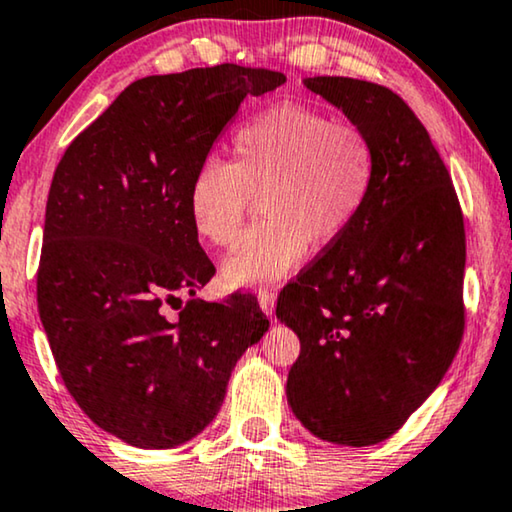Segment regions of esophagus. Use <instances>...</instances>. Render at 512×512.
Returning <instances> with one entry per match:
<instances>
[{
    "label": "esophagus",
    "instance_id": "esophagus-1",
    "mask_svg": "<svg viewBox=\"0 0 512 512\" xmlns=\"http://www.w3.org/2000/svg\"><path fill=\"white\" fill-rule=\"evenodd\" d=\"M275 300H277V293L272 289H261L258 291V305H261V310L272 317L275 314Z\"/></svg>",
    "mask_w": 512,
    "mask_h": 512
}]
</instances>
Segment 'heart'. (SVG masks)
Masks as SVG:
<instances>
[{
    "instance_id": "b5f03b06",
    "label": "heart",
    "mask_w": 512,
    "mask_h": 512,
    "mask_svg": "<svg viewBox=\"0 0 512 512\" xmlns=\"http://www.w3.org/2000/svg\"><path fill=\"white\" fill-rule=\"evenodd\" d=\"M230 163L207 158L188 188V214L202 240L228 247L254 198L263 219L223 261L233 289L268 286L303 261L307 244H328L363 212L377 177L373 139L356 125L300 104L247 118L230 139Z\"/></svg>"
}]
</instances>
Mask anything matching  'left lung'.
Wrapping results in <instances>:
<instances>
[{"mask_svg": "<svg viewBox=\"0 0 512 512\" xmlns=\"http://www.w3.org/2000/svg\"><path fill=\"white\" fill-rule=\"evenodd\" d=\"M373 139L370 200L277 300L300 340L286 398L335 445L387 440L433 394L464 335V216L429 132L389 88L303 81Z\"/></svg>", "mask_w": 512, "mask_h": 512, "instance_id": "obj_1", "label": "left lung"}]
</instances>
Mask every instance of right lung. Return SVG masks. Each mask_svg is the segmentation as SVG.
Here are the masks:
<instances>
[{"instance_id":"1","label":"right lung","mask_w":512,"mask_h":512,"mask_svg":"<svg viewBox=\"0 0 512 512\" xmlns=\"http://www.w3.org/2000/svg\"><path fill=\"white\" fill-rule=\"evenodd\" d=\"M284 81L230 62L146 76L55 167L39 317L67 391L123 443L165 450L198 436L219 412L237 359L268 331L251 293L195 298L214 265L191 223L188 188L244 97ZM181 292L187 305L167 320L164 305Z\"/></svg>"}]
</instances>
